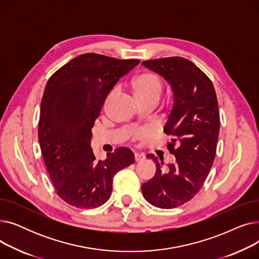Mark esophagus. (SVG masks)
Segmentation results:
<instances>
[{
    "label": "esophagus",
    "mask_w": 259,
    "mask_h": 259,
    "mask_svg": "<svg viewBox=\"0 0 259 259\" xmlns=\"http://www.w3.org/2000/svg\"><path fill=\"white\" fill-rule=\"evenodd\" d=\"M145 158H146L145 154H143V153H135V161H137V162L143 161Z\"/></svg>",
    "instance_id": "obj_1"
}]
</instances>
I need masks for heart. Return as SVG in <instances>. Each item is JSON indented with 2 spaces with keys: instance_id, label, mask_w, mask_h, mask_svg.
<instances>
[{
  "instance_id": "obj_1",
  "label": "heart",
  "mask_w": 259,
  "mask_h": 259,
  "mask_svg": "<svg viewBox=\"0 0 259 259\" xmlns=\"http://www.w3.org/2000/svg\"><path fill=\"white\" fill-rule=\"evenodd\" d=\"M131 90L135 99L140 104L147 102H158L162 91L160 79L151 72H143L135 76L131 81ZM115 95L113 90L108 97V102ZM146 131H141L140 134H145Z\"/></svg>"
}]
</instances>
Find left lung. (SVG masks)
Returning <instances> with one entry per match:
<instances>
[{"instance_id":"left-lung-1","label":"left lung","mask_w":259,"mask_h":259,"mask_svg":"<svg viewBox=\"0 0 259 259\" xmlns=\"http://www.w3.org/2000/svg\"><path fill=\"white\" fill-rule=\"evenodd\" d=\"M142 65L171 87L173 106L164 131L172 137L168 148L176 157L162 170L164 158L148 154L156 172L142 191L152 206L172 209L192 199L210 172L220 134L219 103L211 79L187 59L164 58Z\"/></svg>"}]
</instances>
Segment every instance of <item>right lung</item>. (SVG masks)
I'll return each mask as SVG.
<instances>
[{
    "label": "right lung",
    "mask_w": 259,
    "mask_h": 259,
    "mask_svg": "<svg viewBox=\"0 0 259 259\" xmlns=\"http://www.w3.org/2000/svg\"><path fill=\"white\" fill-rule=\"evenodd\" d=\"M140 64L85 53L53 73L44 90L38 141L58 195L69 205L97 208L111 195L114 175L134 162L128 148L99 160L91 148V129L117 80Z\"/></svg>",
    "instance_id": "add662e5"
}]
</instances>
